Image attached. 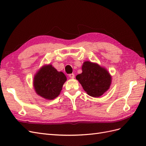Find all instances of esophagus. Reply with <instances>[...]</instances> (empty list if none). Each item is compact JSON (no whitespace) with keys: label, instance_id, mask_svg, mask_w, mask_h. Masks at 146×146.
Here are the masks:
<instances>
[{"label":"esophagus","instance_id":"obj_1","mask_svg":"<svg viewBox=\"0 0 146 146\" xmlns=\"http://www.w3.org/2000/svg\"><path fill=\"white\" fill-rule=\"evenodd\" d=\"M69 78L73 79L74 78V77H75V75L74 74H70L69 75Z\"/></svg>","mask_w":146,"mask_h":146}]
</instances>
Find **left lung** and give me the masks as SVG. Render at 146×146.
Listing matches in <instances>:
<instances>
[{"mask_svg": "<svg viewBox=\"0 0 146 146\" xmlns=\"http://www.w3.org/2000/svg\"><path fill=\"white\" fill-rule=\"evenodd\" d=\"M82 72L76 76L86 93L93 98H99L107 92L111 84L112 78L107 69L98 63L86 61Z\"/></svg>", "mask_w": 146, "mask_h": 146, "instance_id": "obj_1", "label": "left lung"}]
</instances>
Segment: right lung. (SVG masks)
<instances>
[{"instance_id": "obj_1", "label": "right lung", "mask_w": 146, "mask_h": 146, "mask_svg": "<svg viewBox=\"0 0 146 146\" xmlns=\"http://www.w3.org/2000/svg\"><path fill=\"white\" fill-rule=\"evenodd\" d=\"M64 74L59 72L52 64L42 66L33 78V87L36 93L47 100H53L58 97L65 82Z\"/></svg>"}]
</instances>
